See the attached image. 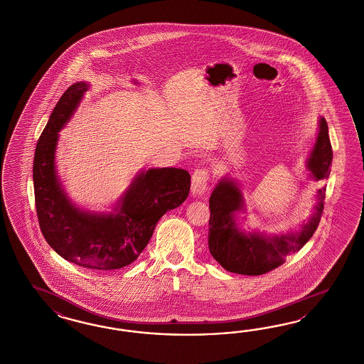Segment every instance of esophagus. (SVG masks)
Wrapping results in <instances>:
<instances>
[{"label":"esophagus","instance_id":"34e87169","mask_svg":"<svg viewBox=\"0 0 364 364\" xmlns=\"http://www.w3.org/2000/svg\"><path fill=\"white\" fill-rule=\"evenodd\" d=\"M208 171L206 168H197L191 178L193 196H202L208 190Z\"/></svg>","mask_w":364,"mask_h":364}]
</instances>
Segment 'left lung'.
<instances>
[{"label":"left lung","instance_id":"left-lung-1","mask_svg":"<svg viewBox=\"0 0 364 364\" xmlns=\"http://www.w3.org/2000/svg\"><path fill=\"white\" fill-rule=\"evenodd\" d=\"M333 149L326 119L319 118L318 136L314 144L306 167L310 177L324 181L330 177ZM316 203L311 217L298 230L286 232H267L259 230L242 229L239 214L246 213V202L238 182L225 176L214 187L208 220V250L213 258L230 272L240 275H262L279 267L284 258L294 254L310 240L321 222L326 187L316 193Z\"/></svg>","mask_w":364,"mask_h":364}]
</instances>
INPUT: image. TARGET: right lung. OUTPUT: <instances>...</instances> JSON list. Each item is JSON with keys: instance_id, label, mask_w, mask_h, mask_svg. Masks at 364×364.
Segmentation results:
<instances>
[{"instance_id": "add662e5", "label": "right lung", "mask_w": 364, "mask_h": 364, "mask_svg": "<svg viewBox=\"0 0 364 364\" xmlns=\"http://www.w3.org/2000/svg\"><path fill=\"white\" fill-rule=\"evenodd\" d=\"M89 87L90 83L81 81L63 94L37 142L33 162L36 210L43 238L63 259L90 270H117L133 263L147 246L156 222L186 200L190 174L177 167L144 168L110 213L73 203L58 177L55 150L58 132L70 121Z\"/></svg>"}]
</instances>
